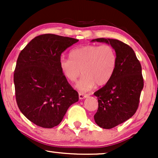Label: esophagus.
<instances>
[{
  "label": "esophagus",
  "instance_id": "1",
  "mask_svg": "<svg viewBox=\"0 0 158 158\" xmlns=\"http://www.w3.org/2000/svg\"><path fill=\"white\" fill-rule=\"evenodd\" d=\"M88 94H79V98L80 99H85V98H87L88 97Z\"/></svg>",
  "mask_w": 158,
  "mask_h": 158
}]
</instances>
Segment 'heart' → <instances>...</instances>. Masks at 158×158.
Instances as JSON below:
<instances>
[{
	"label": "heart",
	"mask_w": 158,
	"mask_h": 158,
	"mask_svg": "<svg viewBox=\"0 0 158 158\" xmlns=\"http://www.w3.org/2000/svg\"><path fill=\"white\" fill-rule=\"evenodd\" d=\"M70 59L61 58L59 68L67 80L70 82L82 77L76 85L81 92L91 90L96 84H107L114 73L117 64V54L109 44H90L74 48L69 53Z\"/></svg>",
	"instance_id": "b5f03b06"
}]
</instances>
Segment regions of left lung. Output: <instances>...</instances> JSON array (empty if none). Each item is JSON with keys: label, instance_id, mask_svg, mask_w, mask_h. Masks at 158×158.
<instances>
[{"label": "left lung", "instance_id": "left-lung-1", "mask_svg": "<svg viewBox=\"0 0 158 158\" xmlns=\"http://www.w3.org/2000/svg\"><path fill=\"white\" fill-rule=\"evenodd\" d=\"M112 46L117 54V64L111 79L94 94L98 98L94 115L99 127L110 129L126 122L137 111L143 88L142 68L131 47L117 39H96Z\"/></svg>", "mask_w": 158, "mask_h": 158}]
</instances>
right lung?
<instances>
[{"mask_svg":"<svg viewBox=\"0 0 158 158\" xmlns=\"http://www.w3.org/2000/svg\"><path fill=\"white\" fill-rule=\"evenodd\" d=\"M79 41L54 34L36 36L20 52L14 73L16 102L20 110L34 124L53 128L79 94L65 79L61 55Z\"/></svg>","mask_w":158,"mask_h":158,"instance_id":"1","label":"right lung"}]
</instances>
